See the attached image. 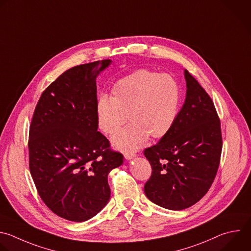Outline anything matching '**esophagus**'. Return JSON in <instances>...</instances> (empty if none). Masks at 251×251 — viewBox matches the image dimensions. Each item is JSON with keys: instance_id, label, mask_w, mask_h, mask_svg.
I'll return each instance as SVG.
<instances>
[{"instance_id": "1", "label": "esophagus", "mask_w": 251, "mask_h": 251, "mask_svg": "<svg viewBox=\"0 0 251 251\" xmlns=\"http://www.w3.org/2000/svg\"><path fill=\"white\" fill-rule=\"evenodd\" d=\"M134 156H136L135 152H132V151H125L124 152V157L126 159H132Z\"/></svg>"}]
</instances>
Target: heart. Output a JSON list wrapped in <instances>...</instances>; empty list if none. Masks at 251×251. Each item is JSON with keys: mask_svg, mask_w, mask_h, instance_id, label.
Instances as JSON below:
<instances>
[{"mask_svg": "<svg viewBox=\"0 0 251 251\" xmlns=\"http://www.w3.org/2000/svg\"><path fill=\"white\" fill-rule=\"evenodd\" d=\"M180 90L176 80L168 74L138 70L117 80L110 100L102 97L97 103L99 129L114 136L113 146L121 151L138 150L148 137L157 140L169 134L178 113Z\"/></svg>", "mask_w": 251, "mask_h": 251, "instance_id": "1", "label": "heart"}]
</instances>
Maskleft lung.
I'll return each mask as SVG.
<instances>
[{"label":"left lung","mask_w":251,"mask_h":251,"mask_svg":"<svg viewBox=\"0 0 251 251\" xmlns=\"http://www.w3.org/2000/svg\"><path fill=\"white\" fill-rule=\"evenodd\" d=\"M186 99L169 134L145 149L151 176L144 191L152 203L169 210L191 207L209 191L219 169L221 122L199 82L185 70Z\"/></svg>","instance_id":"1"}]
</instances>
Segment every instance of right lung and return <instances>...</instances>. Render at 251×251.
Masks as SVG:
<instances>
[{
    "instance_id": "right-lung-1",
    "label": "right lung",
    "mask_w": 251,
    "mask_h": 251,
    "mask_svg": "<svg viewBox=\"0 0 251 251\" xmlns=\"http://www.w3.org/2000/svg\"><path fill=\"white\" fill-rule=\"evenodd\" d=\"M110 62L60 75L42 93L29 126V171L37 192L68 221L85 222L107 204L108 174L123 163V154L98 131L96 78Z\"/></svg>"
}]
</instances>
